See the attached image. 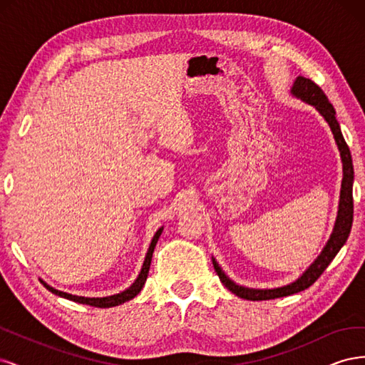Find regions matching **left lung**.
Masks as SVG:
<instances>
[{
	"mask_svg": "<svg viewBox=\"0 0 365 365\" xmlns=\"http://www.w3.org/2000/svg\"><path fill=\"white\" fill-rule=\"evenodd\" d=\"M292 94L295 97H300L302 101H304L309 105H314L317 108V111L322 114L326 121L329 123L330 129L334 132L335 141L338 145V149L341 152V160H342V172H344V176H342V184H341V196H339V210H338V217L335 222L334 233L330 236L327 245L324 250L319 254L318 259L309 267V269L302 275L297 282L283 286V288L277 289H250L244 288V286H239L235 282H231L224 271L219 268V264L213 259V267L216 274L219 275L220 282L224 283L225 288L236 294L237 297L244 298V300H251V302H262V300H272V298H280V297H288L297 292H302L307 289L309 286H312L319 275L324 272V269L329 267V263L335 259L338 251L341 247L346 244V240L350 235V228L353 222V195H351V185H353V164H351V155L347 143L341 134L339 123L335 117V109L332 103L329 102V98L326 97L324 91L319 88L315 82L311 79H306V77H297V81L292 86Z\"/></svg>",
	"mask_w": 365,
	"mask_h": 365,
	"instance_id": "8db88e82",
	"label": "left lung"
}]
</instances>
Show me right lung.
<instances>
[{
    "label": "right lung",
    "mask_w": 365,
    "mask_h": 365,
    "mask_svg": "<svg viewBox=\"0 0 365 365\" xmlns=\"http://www.w3.org/2000/svg\"><path fill=\"white\" fill-rule=\"evenodd\" d=\"M161 231H163V228H160V230L157 231L155 236H153V239H152V242H150V247H149V250H148L145 263H143V268H141V272L138 274L137 280H135L134 283H132L130 288H128V289L123 291V292L111 295V297H103V298H88V297H77V295H71V294H67V292H62V291H58V289L51 288V286H48L47 283H43V282H42V283H43V286H46V288H47L50 292H53V294H56V295H59V297L67 298V300H71V302H76V303H82V304L94 306V307H113V306H118V304L125 303V302H129V300H132V298H134V297L143 289V286H145V283H146L148 272H149V268H150L152 254H153V250H155L157 242H158V239H160V236H161Z\"/></svg>",
    "instance_id": "1"
}]
</instances>
